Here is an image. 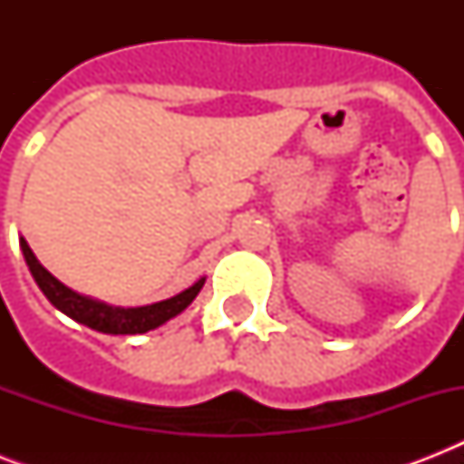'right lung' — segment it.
Segmentation results:
<instances>
[{
	"instance_id": "obj_1",
	"label": "right lung",
	"mask_w": 464,
	"mask_h": 464,
	"mask_svg": "<svg viewBox=\"0 0 464 464\" xmlns=\"http://www.w3.org/2000/svg\"><path fill=\"white\" fill-rule=\"evenodd\" d=\"M21 250H24L25 265L31 269L33 279L40 286V291L45 294L47 301L57 310H62L64 315L76 320V323L86 324L91 330L103 332V334H144V332L154 330V327H159V324H163L166 320H170V317L188 308L204 286V279H199L189 289H185L178 296L168 298V301H160V304L141 305V308H115V305L82 296V294L64 286L60 279H54L40 265L38 257L33 255V250L24 238H21Z\"/></svg>"
}]
</instances>
